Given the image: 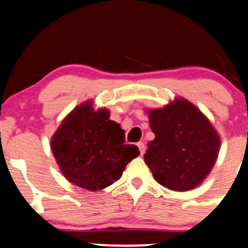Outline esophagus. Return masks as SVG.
Here are the masks:
<instances>
[{"label": "esophagus", "instance_id": "1", "mask_svg": "<svg viewBox=\"0 0 248 248\" xmlns=\"http://www.w3.org/2000/svg\"><path fill=\"white\" fill-rule=\"evenodd\" d=\"M138 147H139V151H140V154H141V155L145 154V151H146L145 143H143V142H139V143H138Z\"/></svg>", "mask_w": 248, "mask_h": 248}]
</instances>
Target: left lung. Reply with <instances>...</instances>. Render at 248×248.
Listing matches in <instances>:
<instances>
[{
	"instance_id": "obj_1",
	"label": "left lung",
	"mask_w": 248,
	"mask_h": 248,
	"mask_svg": "<svg viewBox=\"0 0 248 248\" xmlns=\"http://www.w3.org/2000/svg\"><path fill=\"white\" fill-rule=\"evenodd\" d=\"M155 138L145 162L161 186L186 192L202 184L216 165L220 135L207 116L184 97L147 109Z\"/></svg>"
}]
</instances>
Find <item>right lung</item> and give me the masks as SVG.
Returning a JSON list of instances; mask_svg holds the SVG:
<instances>
[{
	"label": "right lung",
	"mask_w": 248,
	"mask_h": 248,
	"mask_svg": "<svg viewBox=\"0 0 248 248\" xmlns=\"http://www.w3.org/2000/svg\"><path fill=\"white\" fill-rule=\"evenodd\" d=\"M109 116V110L88 100L70 111L51 137L56 164L75 186L92 192L106 188L140 154L137 146L124 145V130Z\"/></svg>",
	"instance_id": "obj_1"
}]
</instances>
